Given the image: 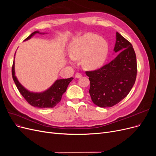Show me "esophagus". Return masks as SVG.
<instances>
[{
  "instance_id": "1",
  "label": "esophagus",
  "mask_w": 156,
  "mask_h": 156,
  "mask_svg": "<svg viewBox=\"0 0 156 156\" xmlns=\"http://www.w3.org/2000/svg\"><path fill=\"white\" fill-rule=\"evenodd\" d=\"M82 76V75L80 73H77L76 74H75V78H79V77H81Z\"/></svg>"
}]
</instances>
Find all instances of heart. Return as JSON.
I'll return each mask as SVG.
<instances>
[{
    "label": "heart",
    "mask_w": 156,
    "mask_h": 156,
    "mask_svg": "<svg viewBox=\"0 0 156 156\" xmlns=\"http://www.w3.org/2000/svg\"><path fill=\"white\" fill-rule=\"evenodd\" d=\"M107 42L98 36L87 33L75 39L69 47V55L73 60L81 59L83 66L87 69L100 67L108 55Z\"/></svg>",
    "instance_id": "heart-1"
}]
</instances>
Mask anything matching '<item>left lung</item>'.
I'll return each mask as SVG.
<instances>
[{
	"mask_svg": "<svg viewBox=\"0 0 156 156\" xmlns=\"http://www.w3.org/2000/svg\"><path fill=\"white\" fill-rule=\"evenodd\" d=\"M116 34L114 51L119 53L116 58L100 69L85 72L90 83L92 101L100 107L119 103L129 93L136 80L137 68L133 46L119 32Z\"/></svg>",
	"mask_w": 156,
	"mask_h": 156,
	"instance_id": "1",
	"label": "left lung"
}]
</instances>
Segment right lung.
I'll return each instance as SVG.
<instances>
[{"mask_svg": "<svg viewBox=\"0 0 156 156\" xmlns=\"http://www.w3.org/2000/svg\"><path fill=\"white\" fill-rule=\"evenodd\" d=\"M38 33H40L39 31L32 32L25 40H29L32 36ZM12 73L13 81L23 97L30 105L38 108H53L55 107L60 101L62 94L66 91L69 83L73 79V77H70L68 79H58L47 90L41 93H34L27 90L18 81L15 75L14 61L12 68Z\"/></svg>", "mask_w": 156, "mask_h": 156, "instance_id": "obj_1", "label": "right lung"}]
</instances>
